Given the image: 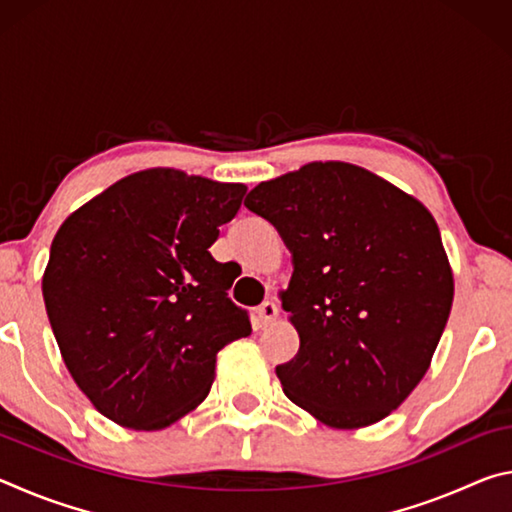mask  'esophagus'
<instances>
[{
    "instance_id": "esophagus-1",
    "label": "esophagus",
    "mask_w": 512,
    "mask_h": 512,
    "mask_svg": "<svg viewBox=\"0 0 512 512\" xmlns=\"http://www.w3.org/2000/svg\"><path fill=\"white\" fill-rule=\"evenodd\" d=\"M277 311H280V307H277L275 300H264L262 305L257 307V318L262 320V325H268L277 318Z\"/></svg>"
}]
</instances>
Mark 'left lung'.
Wrapping results in <instances>:
<instances>
[{
    "label": "left lung",
    "instance_id": "1",
    "mask_svg": "<svg viewBox=\"0 0 512 512\" xmlns=\"http://www.w3.org/2000/svg\"><path fill=\"white\" fill-rule=\"evenodd\" d=\"M250 212L291 250L282 307L300 350L275 372L327 427L384 420L420 384L443 336L454 275L418 198L348 162H311L259 183Z\"/></svg>",
    "mask_w": 512,
    "mask_h": 512
}]
</instances>
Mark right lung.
<instances>
[{"label":"right lung","mask_w":512,"mask_h":512,"mask_svg":"<svg viewBox=\"0 0 512 512\" xmlns=\"http://www.w3.org/2000/svg\"><path fill=\"white\" fill-rule=\"evenodd\" d=\"M244 194L239 183L146 169L60 225L42 296L69 375L108 420L169 427L210 393L219 350L253 332L207 250Z\"/></svg>","instance_id":"obj_1"}]
</instances>
